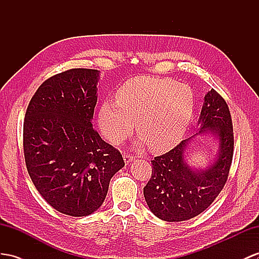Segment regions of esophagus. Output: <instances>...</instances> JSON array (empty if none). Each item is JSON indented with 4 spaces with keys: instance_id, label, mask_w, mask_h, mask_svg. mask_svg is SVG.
<instances>
[{
    "instance_id": "obj_1",
    "label": "esophagus",
    "mask_w": 259,
    "mask_h": 259,
    "mask_svg": "<svg viewBox=\"0 0 259 259\" xmlns=\"http://www.w3.org/2000/svg\"><path fill=\"white\" fill-rule=\"evenodd\" d=\"M123 160H124V163L125 164H129L130 162H132L135 160V157L132 156V155H130V154H123Z\"/></svg>"
}]
</instances>
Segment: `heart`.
<instances>
[{"mask_svg": "<svg viewBox=\"0 0 259 259\" xmlns=\"http://www.w3.org/2000/svg\"><path fill=\"white\" fill-rule=\"evenodd\" d=\"M195 95L188 85L169 78L138 76L123 84L117 101L105 99L98 124L111 143H120L135 128L138 144L154 152L169 150L180 142L191 121Z\"/></svg>", "mask_w": 259, "mask_h": 259, "instance_id": "1", "label": "heart"}]
</instances>
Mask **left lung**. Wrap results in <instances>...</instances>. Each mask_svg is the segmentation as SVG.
<instances>
[{"label":"left lung","instance_id":"1","mask_svg":"<svg viewBox=\"0 0 259 259\" xmlns=\"http://www.w3.org/2000/svg\"><path fill=\"white\" fill-rule=\"evenodd\" d=\"M198 134L210 133L218 141V153L205 169L187 163V150L194 136L167 153L154 157L152 176L143 188L150 210L161 220L181 222L200 214L214 201L228 181L233 157V127L227 103L213 89L204 96Z\"/></svg>","mask_w":259,"mask_h":259}]
</instances>
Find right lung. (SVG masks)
<instances>
[{
	"instance_id": "obj_1",
	"label": "right lung",
	"mask_w": 259,
	"mask_h": 259,
	"mask_svg": "<svg viewBox=\"0 0 259 259\" xmlns=\"http://www.w3.org/2000/svg\"><path fill=\"white\" fill-rule=\"evenodd\" d=\"M99 71L71 69L39 86L26 110L28 174L52 208L86 217L103 204L109 182L124 166L120 152L93 129Z\"/></svg>"
}]
</instances>
